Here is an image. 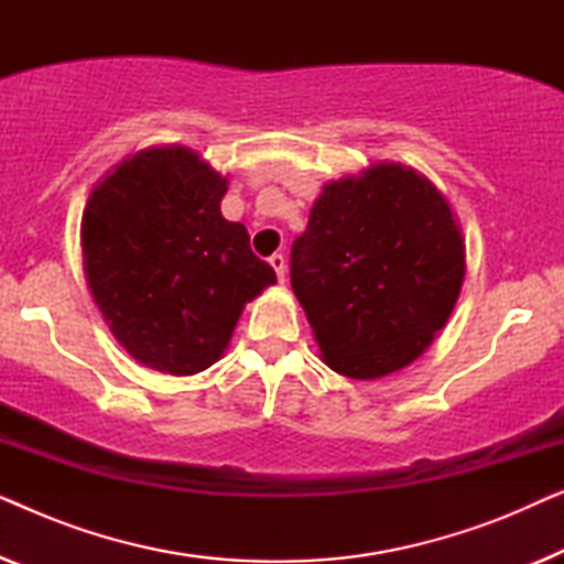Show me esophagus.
<instances>
[{
	"mask_svg": "<svg viewBox=\"0 0 564 564\" xmlns=\"http://www.w3.org/2000/svg\"><path fill=\"white\" fill-rule=\"evenodd\" d=\"M269 264H272L276 276H280V282H284V272H288V261H284L282 253H272V257H269Z\"/></svg>",
	"mask_w": 564,
	"mask_h": 564,
	"instance_id": "obj_1",
	"label": "esophagus"
}]
</instances>
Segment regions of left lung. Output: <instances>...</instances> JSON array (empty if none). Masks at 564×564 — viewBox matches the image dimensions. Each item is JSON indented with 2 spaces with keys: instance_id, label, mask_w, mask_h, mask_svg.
Returning <instances> with one entry per match:
<instances>
[{
  "instance_id": "8db88e82",
  "label": "left lung",
  "mask_w": 564,
  "mask_h": 564,
  "mask_svg": "<svg viewBox=\"0 0 564 564\" xmlns=\"http://www.w3.org/2000/svg\"><path fill=\"white\" fill-rule=\"evenodd\" d=\"M465 280V238L449 203L403 164L328 182L290 253V282L321 359L375 380L421 357Z\"/></svg>"
}]
</instances>
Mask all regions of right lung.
<instances>
[{
  "label": "right lung",
  "instance_id": "obj_1",
  "mask_svg": "<svg viewBox=\"0 0 564 564\" xmlns=\"http://www.w3.org/2000/svg\"><path fill=\"white\" fill-rule=\"evenodd\" d=\"M226 192L195 151L159 145L120 161L84 207L91 297L122 349L159 372L215 365L243 305L276 282L241 223L223 218Z\"/></svg>",
  "mask_w": 564,
  "mask_h": 564
}]
</instances>
